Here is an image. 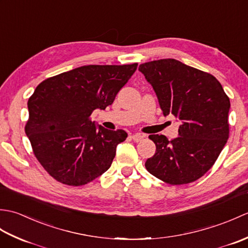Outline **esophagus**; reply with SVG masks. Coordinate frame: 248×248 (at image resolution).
Segmentation results:
<instances>
[{"label": "esophagus", "mask_w": 248, "mask_h": 248, "mask_svg": "<svg viewBox=\"0 0 248 248\" xmlns=\"http://www.w3.org/2000/svg\"><path fill=\"white\" fill-rule=\"evenodd\" d=\"M131 138H132V140L134 141H136V143H139V141H141L144 140V135H141L140 133H136V134H133L132 136H131Z\"/></svg>", "instance_id": "obj_1"}]
</instances>
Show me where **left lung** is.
Listing matches in <instances>:
<instances>
[{"instance_id":"obj_1","label":"left lung","mask_w":248,"mask_h":248,"mask_svg":"<svg viewBox=\"0 0 248 248\" xmlns=\"http://www.w3.org/2000/svg\"><path fill=\"white\" fill-rule=\"evenodd\" d=\"M139 70L154 88L163 115L181 123L176 139L149 136L156 150L145 163L147 170L172 186L196 181L227 143L229 98L212 75L177 60L145 62Z\"/></svg>"}]
</instances>
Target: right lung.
Returning <instances> with one entry per match:
<instances>
[{
    "mask_svg": "<svg viewBox=\"0 0 248 248\" xmlns=\"http://www.w3.org/2000/svg\"><path fill=\"white\" fill-rule=\"evenodd\" d=\"M132 65H88L46 78L29 99L25 133L34 155L55 180L84 186L112 165L124 130H108L92 121L105 109L135 72Z\"/></svg>",
    "mask_w": 248,
    "mask_h": 248,
    "instance_id": "right-lung-1",
    "label": "right lung"
}]
</instances>
